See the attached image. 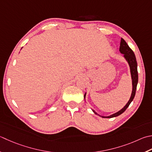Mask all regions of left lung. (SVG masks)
<instances>
[{"label": "left lung", "instance_id": "left-lung-1", "mask_svg": "<svg viewBox=\"0 0 152 152\" xmlns=\"http://www.w3.org/2000/svg\"><path fill=\"white\" fill-rule=\"evenodd\" d=\"M119 50L122 54H124V58H126V60L129 64L130 68V72H131L132 80V92L129 102L126 103V105L124 106V107L121 110V111L116 113L113 115L108 116V117H103V116L99 115L103 118H112V117H117V116L121 115L123 113H124L126 111V109L128 108V107L129 106L130 103L132 102V100L136 94V87H137V84L138 81V70H137V62H136L135 55L134 53L133 50L130 48L129 46L128 45V44L126 43V41H124L123 38H121V39ZM86 95H84V97ZM93 111L97 115V113L95 112L94 110Z\"/></svg>", "mask_w": 152, "mask_h": 152}]
</instances>
